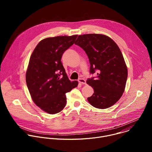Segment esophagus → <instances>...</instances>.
<instances>
[{"instance_id": "obj_1", "label": "esophagus", "mask_w": 152, "mask_h": 152, "mask_svg": "<svg viewBox=\"0 0 152 152\" xmlns=\"http://www.w3.org/2000/svg\"><path fill=\"white\" fill-rule=\"evenodd\" d=\"M78 82H79V83H80L81 85H86V84L85 80L83 79H81V78L79 79L78 80Z\"/></svg>"}]
</instances>
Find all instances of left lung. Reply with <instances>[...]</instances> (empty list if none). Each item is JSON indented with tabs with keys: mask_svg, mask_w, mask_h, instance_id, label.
<instances>
[{
	"mask_svg": "<svg viewBox=\"0 0 152 152\" xmlns=\"http://www.w3.org/2000/svg\"><path fill=\"white\" fill-rule=\"evenodd\" d=\"M75 44L88 55L90 73L97 76L86 83L94 90L88 102L99 109L114 105L122 96L127 77V68L122 53L110 37L103 34H89L78 36Z\"/></svg>",
	"mask_w": 152,
	"mask_h": 152,
	"instance_id": "obj_1",
	"label": "left lung"
}]
</instances>
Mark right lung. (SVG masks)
<instances>
[{
	"instance_id": "right-lung-1",
	"label": "right lung",
	"mask_w": 152,
	"mask_h": 152,
	"mask_svg": "<svg viewBox=\"0 0 152 152\" xmlns=\"http://www.w3.org/2000/svg\"><path fill=\"white\" fill-rule=\"evenodd\" d=\"M77 35L42 39L34 50L26 72V82L34 103L45 112H61L67 102L66 93L78 85L71 82L61 61L63 53L72 46Z\"/></svg>"
}]
</instances>
